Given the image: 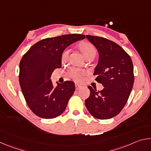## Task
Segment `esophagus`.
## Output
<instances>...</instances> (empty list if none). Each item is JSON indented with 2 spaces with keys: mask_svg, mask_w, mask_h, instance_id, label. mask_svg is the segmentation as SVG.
Instances as JSON below:
<instances>
[{
  "mask_svg": "<svg viewBox=\"0 0 151 151\" xmlns=\"http://www.w3.org/2000/svg\"><path fill=\"white\" fill-rule=\"evenodd\" d=\"M75 87H76V90H78V89H80L82 87V86L81 85H78V84H76Z\"/></svg>",
  "mask_w": 151,
  "mask_h": 151,
  "instance_id": "esophagus-1",
  "label": "esophagus"
}]
</instances>
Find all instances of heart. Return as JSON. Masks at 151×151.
Listing matches in <instances>:
<instances>
[{
	"label": "heart",
	"mask_w": 151,
	"mask_h": 151,
	"mask_svg": "<svg viewBox=\"0 0 151 151\" xmlns=\"http://www.w3.org/2000/svg\"><path fill=\"white\" fill-rule=\"evenodd\" d=\"M78 50L83 54L85 58H87L91 56L95 55L96 48L92 43L87 41H83L78 43L77 45ZM68 56H69V50H65L62 52L60 56V60L63 64L68 62ZM69 77L76 82L81 81L83 79V75H85V72L83 70H78L74 68H71L68 73Z\"/></svg>",
	"instance_id": "obj_1"
}]
</instances>
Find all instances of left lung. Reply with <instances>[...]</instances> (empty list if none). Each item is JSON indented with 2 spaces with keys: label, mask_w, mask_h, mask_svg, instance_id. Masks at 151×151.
<instances>
[{
  "label": "left lung",
  "mask_w": 151,
  "mask_h": 151,
  "mask_svg": "<svg viewBox=\"0 0 151 151\" xmlns=\"http://www.w3.org/2000/svg\"><path fill=\"white\" fill-rule=\"evenodd\" d=\"M96 47L99 62L94 68L95 80L104 88L97 91L91 86L90 96L85 100L92 116L108 119L117 115L123 109L134 83L133 65L130 56L116 43L105 38L86 35Z\"/></svg>",
  "instance_id": "8db88e82"
}]
</instances>
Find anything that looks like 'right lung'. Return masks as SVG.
Returning a JSON list of instances; mask_svg holds the SVG:
<instances>
[{"label": "right lung", "instance_id": "obj_1", "mask_svg": "<svg viewBox=\"0 0 151 151\" xmlns=\"http://www.w3.org/2000/svg\"><path fill=\"white\" fill-rule=\"evenodd\" d=\"M85 38L71 34L47 38L35 43L22 57L19 65V83L30 110L38 116L53 119L65 111L75 91L73 81L58 83L50 79L55 68L61 67L60 56L66 48Z\"/></svg>", "mask_w": 151, "mask_h": 151}]
</instances>
